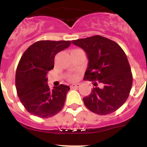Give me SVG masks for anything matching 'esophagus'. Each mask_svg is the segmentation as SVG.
Masks as SVG:
<instances>
[{"label":"esophagus","mask_w":147,"mask_h":147,"mask_svg":"<svg viewBox=\"0 0 147 147\" xmlns=\"http://www.w3.org/2000/svg\"><path fill=\"white\" fill-rule=\"evenodd\" d=\"M80 84H74V85H71V88H77L80 87Z\"/></svg>","instance_id":"esophagus-1"}]
</instances>
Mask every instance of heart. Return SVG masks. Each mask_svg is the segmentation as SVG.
<instances>
[{
    "label": "heart",
    "mask_w": 147,
    "mask_h": 147,
    "mask_svg": "<svg viewBox=\"0 0 147 147\" xmlns=\"http://www.w3.org/2000/svg\"><path fill=\"white\" fill-rule=\"evenodd\" d=\"M76 79H77V76L76 75H72V76H71L69 77V80H71V81H75Z\"/></svg>",
    "instance_id": "b5f03b06"
}]
</instances>
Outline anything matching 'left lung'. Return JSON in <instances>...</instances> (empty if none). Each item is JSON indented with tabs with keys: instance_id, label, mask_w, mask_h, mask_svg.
Listing matches in <instances>:
<instances>
[{
	"instance_id": "1",
	"label": "left lung",
	"mask_w": 147,
	"mask_h": 147,
	"mask_svg": "<svg viewBox=\"0 0 147 147\" xmlns=\"http://www.w3.org/2000/svg\"><path fill=\"white\" fill-rule=\"evenodd\" d=\"M88 55L84 80L95 82L91 93L83 98L85 106L98 115H107L120 108L127 101L132 85V75L127 56L117 43L96 35L72 40Z\"/></svg>"
}]
</instances>
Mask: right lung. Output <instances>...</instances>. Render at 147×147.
Segmentation results:
<instances>
[{
	"label": "right lung",
	"mask_w": 147,
	"mask_h": 147,
	"mask_svg": "<svg viewBox=\"0 0 147 147\" xmlns=\"http://www.w3.org/2000/svg\"><path fill=\"white\" fill-rule=\"evenodd\" d=\"M71 43L65 40H40L30 45L20 58L15 76L17 93L24 107L32 115L49 118L64 106L69 86L60 85L51 90L46 76L54 68L56 54Z\"/></svg>",
	"instance_id": "add662e5"
}]
</instances>
